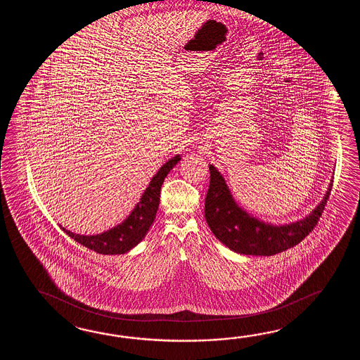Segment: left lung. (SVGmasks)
<instances>
[{"instance_id":"1","label":"left lung","mask_w":360,"mask_h":360,"mask_svg":"<svg viewBox=\"0 0 360 360\" xmlns=\"http://www.w3.org/2000/svg\"><path fill=\"white\" fill-rule=\"evenodd\" d=\"M313 212L299 221L273 225L253 217L237 205L225 179L210 165V186L205 203L206 221L214 237L231 251L252 256H271L283 252L300 242L314 229L321 216L332 189Z\"/></svg>"}]
</instances>
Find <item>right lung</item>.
<instances>
[{
  "label": "right lung",
  "mask_w": 360,
  "mask_h": 360,
  "mask_svg": "<svg viewBox=\"0 0 360 360\" xmlns=\"http://www.w3.org/2000/svg\"><path fill=\"white\" fill-rule=\"evenodd\" d=\"M180 160V155H175L158 169L132 212L127 216L126 220H123L115 228L96 236L76 234L64 229L60 225L61 229L79 245L95 252L101 255H122L129 252L144 239L150 225L153 224L160 206L162 184L165 181V177L167 176V174L176 166Z\"/></svg>",
  "instance_id": "1"
}]
</instances>
